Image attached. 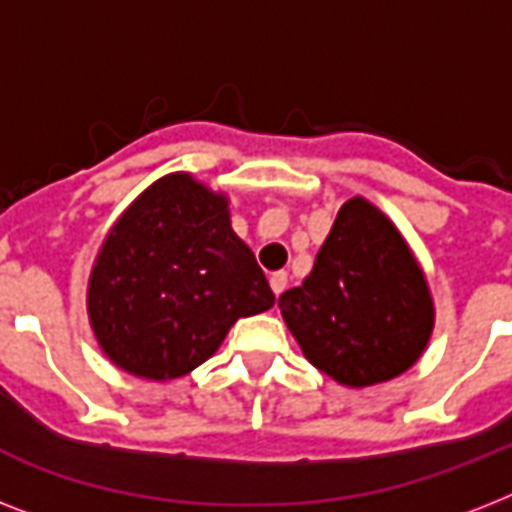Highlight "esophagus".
I'll return each mask as SVG.
<instances>
[{"instance_id": "34e87169", "label": "esophagus", "mask_w": 512, "mask_h": 512, "mask_svg": "<svg viewBox=\"0 0 512 512\" xmlns=\"http://www.w3.org/2000/svg\"><path fill=\"white\" fill-rule=\"evenodd\" d=\"M271 289H273V295H281L284 289H287V271H276L271 273Z\"/></svg>"}]
</instances>
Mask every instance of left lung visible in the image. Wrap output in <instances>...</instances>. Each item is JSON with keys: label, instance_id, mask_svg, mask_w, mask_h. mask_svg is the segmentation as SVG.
<instances>
[{"label": "left lung", "instance_id": "left-lung-1", "mask_svg": "<svg viewBox=\"0 0 512 512\" xmlns=\"http://www.w3.org/2000/svg\"><path fill=\"white\" fill-rule=\"evenodd\" d=\"M279 308L303 356L348 388L412 369L436 324L412 247L364 196L342 204L313 271L279 297Z\"/></svg>", "mask_w": 512, "mask_h": 512}]
</instances>
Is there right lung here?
<instances>
[{
  "instance_id": "add662e5",
  "label": "right lung",
  "mask_w": 512,
  "mask_h": 512,
  "mask_svg": "<svg viewBox=\"0 0 512 512\" xmlns=\"http://www.w3.org/2000/svg\"><path fill=\"white\" fill-rule=\"evenodd\" d=\"M228 204L191 172H170L111 225L87 281V316L122 372L177 380L215 356L236 321L273 308Z\"/></svg>"
}]
</instances>
